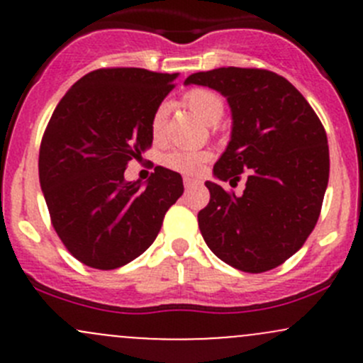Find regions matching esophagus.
Returning <instances> with one entry per match:
<instances>
[{
  "instance_id": "esophagus-1",
  "label": "esophagus",
  "mask_w": 363,
  "mask_h": 363,
  "mask_svg": "<svg viewBox=\"0 0 363 363\" xmlns=\"http://www.w3.org/2000/svg\"><path fill=\"white\" fill-rule=\"evenodd\" d=\"M200 181H196V179H191V177H186L184 179V188L186 189H191L195 188V186H199Z\"/></svg>"
}]
</instances>
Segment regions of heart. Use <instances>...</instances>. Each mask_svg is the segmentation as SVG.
Returning <instances> with one entry per match:
<instances>
[{"label":"heart","mask_w":363,"mask_h":363,"mask_svg":"<svg viewBox=\"0 0 363 363\" xmlns=\"http://www.w3.org/2000/svg\"><path fill=\"white\" fill-rule=\"evenodd\" d=\"M184 104L189 111L207 124L218 123L225 112V105H223L219 94L211 89H205V87H195V89L188 91L184 96ZM167 105H161L152 113L151 135L152 140L158 144L163 142L164 131H167ZM205 160H207V155L203 151H172L164 155L163 164L179 174L193 175L202 168Z\"/></svg>","instance_id":"heart-1"}]
</instances>
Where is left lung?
<instances>
[{
    "label": "left lung",
    "instance_id": "8db88e82",
    "mask_svg": "<svg viewBox=\"0 0 363 363\" xmlns=\"http://www.w3.org/2000/svg\"><path fill=\"white\" fill-rule=\"evenodd\" d=\"M184 84L207 86L228 100L232 137L214 164V177L242 195L207 181L199 226L211 251L242 272L276 269L295 255L320 218L330 156L325 128L306 98L284 77L259 68H216Z\"/></svg>",
    "mask_w": 363,
    "mask_h": 363
}]
</instances>
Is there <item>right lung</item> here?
I'll return each mask as SVG.
<instances>
[{"instance_id":"add662e5","label":"right lung","mask_w":363,"mask_h":363,"mask_svg":"<svg viewBox=\"0 0 363 363\" xmlns=\"http://www.w3.org/2000/svg\"><path fill=\"white\" fill-rule=\"evenodd\" d=\"M177 73L101 68L61 98L40 145V186L65 247L84 265L112 270L158 237L182 177L156 167L147 184L124 170L151 147V119Z\"/></svg>"}]
</instances>
